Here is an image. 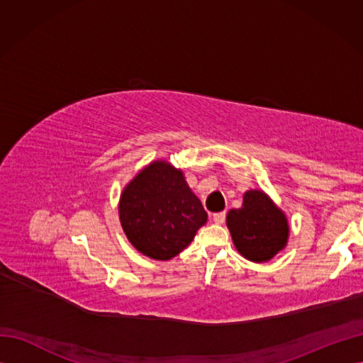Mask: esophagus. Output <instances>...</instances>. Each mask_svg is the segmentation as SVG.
Returning a JSON list of instances; mask_svg holds the SVG:
<instances>
[{
    "instance_id": "1",
    "label": "esophagus",
    "mask_w": 363,
    "mask_h": 363,
    "mask_svg": "<svg viewBox=\"0 0 363 363\" xmlns=\"http://www.w3.org/2000/svg\"><path fill=\"white\" fill-rule=\"evenodd\" d=\"M224 221H225V212L213 213V223H215V224H223Z\"/></svg>"
}]
</instances>
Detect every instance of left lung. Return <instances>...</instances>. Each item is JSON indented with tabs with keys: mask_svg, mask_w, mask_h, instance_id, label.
<instances>
[{
	"mask_svg": "<svg viewBox=\"0 0 363 363\" xmlns=\"http://www.w3.org/2000/svg\"><path fill=\"white\" fill-rule=\"evenodd\" d=\"M227 227L239 255L263 263L284 250L289 239V223L281 208L260 189L244 194L240 208L227 213Z\"/></svg>",
	"mask_w": 363,
	"mask_h": 363,
	"instance_id": "8db88e82",
	"label": "left lung"
}]
</instances>
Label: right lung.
<instances>
[{
  "label": "right lung",
  "mask_w": 363,
  "mask_h": 363,
  "mask_svg": "<svg viewBox=\"0 0 363 363\" xmlns=\"http://www.w3.org/2000/svg\"><path fill=\"white\" fill-rule=\"evenodd\" d=\"M128 242L155 260H169L188 247L207 213L182 169L155 160L131 179L118 204Z\"/></svg>",
  "instance_id": "obj_1"
}]
</instances>
